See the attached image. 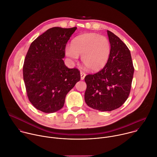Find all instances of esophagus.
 Returning a JSON list of instances; mask_svg holds the SVG:
<instances>
[{"label": "esophagus", "mask_w": 157, "mask_h": 157, "mask_svg": "<svg viewBox=\"0 0 157 157\" xmlns=\"http://www.w3.org/2000/svg\"><path fill=\"white\" fill-rule=\"evenodd\" d=\"M80 75H81V80H83L84 79V78H85V76H86V73H84V72H82V71H81L80 72Z\"/></svg>", "instance_id": "1"}]
</instances>
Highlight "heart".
<instances>
[{"label": "heart", "instance_id": "heart-1", "mask_svg": "<svg viewBox=\"0 0 157 157\" xmlns=\"http://www.w3.org/2000/svg\"><path fill=\"white\" fill-rule=\"evenodd\" d=\"M111 46L109 39L95 33H85L75 38L71 45L65 47V55L71 61L81 56L82 62L91 71L102 69L110 56Z\"/></svg>", "mask_w": 157, "mask_h": 157}]
</instances>
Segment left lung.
<instances>
[{
	"label": "left lung",
	"instance_id": "8db88e82",
	"mask_svg": "<svg viewBox=\"0 0 157 157\" xmlns=\"http://www.w3.org/2000/svg\"><path fill=\"white\" fill-rule=\"evenodd\" d=\"M111 50L104 68L85 78L86 104L100 111H111L120 107L127 99L134 68L130 50L114 33L107 30Z\"/></svg>",
	"mask_w": 157,
	"mask_h": 157
}]
</instances>
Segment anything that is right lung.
<instances>
[{
    "instance_id": "add662e5",
    "label": "right lung",
    "mask_w": 157,
    "mask_h": 157,
    "mask_svg": "<svg viewBox=\"0 0 157 157\" xmlns=\"http://www.w3.org/2000/svg\"><path fill=\"white\" fill-rule=\"evenodd\" d=\"M77 27H53L30 44L23 67L30 102L38 110L53 113L64 105L66 94L81 79L79 71L64 64L66 44Z\"/></svg>"
}]
</instances>
